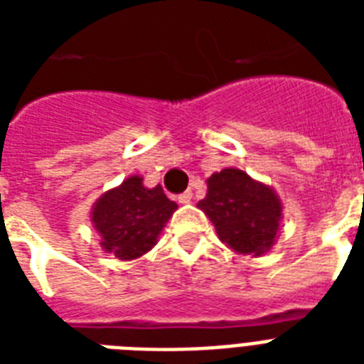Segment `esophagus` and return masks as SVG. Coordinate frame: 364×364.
Wrapping results in <instances>:
<instances>
[{"mask_svg":"<svg viewBox=\"0 0 364 364\" xmlns=\"http://www.w3.org/2000/svg\"><path fill=\"white\" fill-rule=\"evenodd\" d=\"M177 200H179L181 204H188V202L193 200V191H185L183 194H179V198Z\"/></svg>","mask_w":364,"mask_h":364,"instance_id":"1","label":"esophagus"}]
</instances>
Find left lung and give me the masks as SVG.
Masks as SVG:
<instances>
[{
  "mask_svg": "<svg viewBox=\"0 0 364 364\" xmlns=\"http://www.w3.org/2000/svg\"><path fill=\"white\" fill-rule=\"evenodd\" d=\"M198 208L210 217L219 238L236 253L259 257L274 245L282 202L270 187L242 170L227 168L208 179Z\"/></svg>",
  "mask_w": 364,
  "mask_h": 364,
  "instance_id": "obj_1",
  "label": "left lung"
}]
</instances>
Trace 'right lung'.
Instances as JSON below:
<instances>
[{"label": "right lung", "mask_w": 364, "mask_h": 364, "mask_svg": "<svg viewBox=\"0 0 364 364\" xmlns=\"http://www.w3.org/2000/svg\"><path fill=\"white\" fill-rule=\"evenodd\" d=\"M176 208L160 185L143 187L141 177L134 176L96 202L92 223L105 251L115 253L117 259L132 260L153 247Z\"/></svg>", "instance_id": "right-lung-1"}]
</instances>
